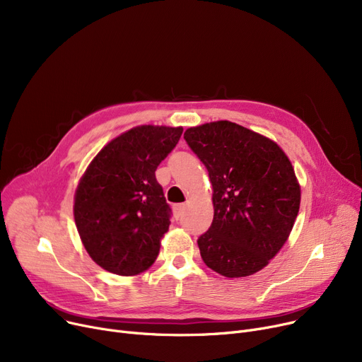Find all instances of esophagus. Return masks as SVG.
Returning a JSON list of instances; mask_svg holds the SVG:
<instances>
[{
    "mask_svg": "<svg viewBox=\"0 0 362 362\" xmlns=\"http://www.w3.org/2000/svg\"><path fill=\"white\" fill-rule=\"evenodd\" d=\"M183 211H185V204H177V205H175V213H176L177 217H180V216L183 214Z\"/></svg>",
    "mask_w": 362,
    "mask_h": 362,
    "instance_id": "obj_1",
    "label": "esophagus"
}]
</instances>
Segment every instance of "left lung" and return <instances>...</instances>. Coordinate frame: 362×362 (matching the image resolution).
<instances>
[{
	"mask_svg": "<svg viewBox=\"0 0 362 362\" xmlns=\"http://www.w3.org/2000/svg\"><path fill=\"white\" fill-rule=\"evenodd\" d=\"M185 141L208 170L214 218L198 238L199 252L224 277L251 276L288 240L300 204V187L281 148L236 123L191 127Z\"/></svg>",
	"mask_w": 362,
	"mask_h": 362,
	"instance_id": "left-lung-1",
	"label": "left lung"
}]
</instances>
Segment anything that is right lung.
Returning a JSON list of instances; mask_svg holds the SVG:
<instances>
[{"instance_id": "right-lung-1", "label": "right lung", "mask_w": 362, "mask_h": 362, "mask_svg": "<svg viewBox=\"0 0 362 362\" xmlns=\"http://www.w3.org/2000/svg\"><path fill=\"white\" fill-rule=\"evenodd\" d=\"M182 127L138 126L107 144L74 194V221L89 257L104 270L135 276L156 261L171 210L156 179Z\"/></svg>"}]
</instances>
